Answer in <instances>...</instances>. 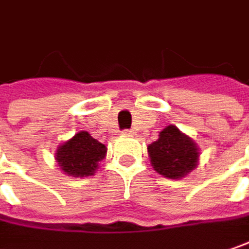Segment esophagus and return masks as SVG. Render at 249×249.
I'll return each instance as SVG.
<instances>
[{
    "label": "esophagus",
    "instance_id": "obj_1",
    "mask_svg": "<svg viewBox=\"0 0 249 249\" xmlns=\"http://www.w3.org/2000/svg\"><path fill=\"white\" fill-rule=\"evenodd\" d=\"M122 134H123L124 137H133V136H134V131H133V130H123V131H122Z\"/></svg>",
    "mask_w": 249,
    "mask_h": 249
}]
</instances>
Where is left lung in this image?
Returning <instances> with one entry per match:
<instances>
[{
  "mask_svg": "<svg viewBox=\"0 0 249 249\" xmlns=\"http://www.w3.org/2000/svg\"><path fill=\"white\" fill-rule=\"evenodd\" d=\"M154 171L168 179H182L199 164L200 150L188 134L169 124L160 131L158 140L147 147Z\"/></svg>",
  "mask_w": 249,
  "mask_h": 249,
  "instance_id": "1",
  "label": "left lung"
}]
</instances>
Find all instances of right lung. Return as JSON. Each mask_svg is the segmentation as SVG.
Masks as SVG:
<instances>
[{
    "mask_svg": "<svg viewBox=\"0 0 249 249\" xmlns=\"http://www.w3.org/2000/svg\"><path fill=\"white\" fill-rule=\"evenodd\" d=\"M105 144L99 143L88 131H78L56 150L57 165L72 178H87L98 169L99 161L106 157Z\"/></svg>",
    "mask_w": 249,
    "mask_h": 249,
    "instance_id": "add662e5",
    "label": "right lung"
}]
</instances>
